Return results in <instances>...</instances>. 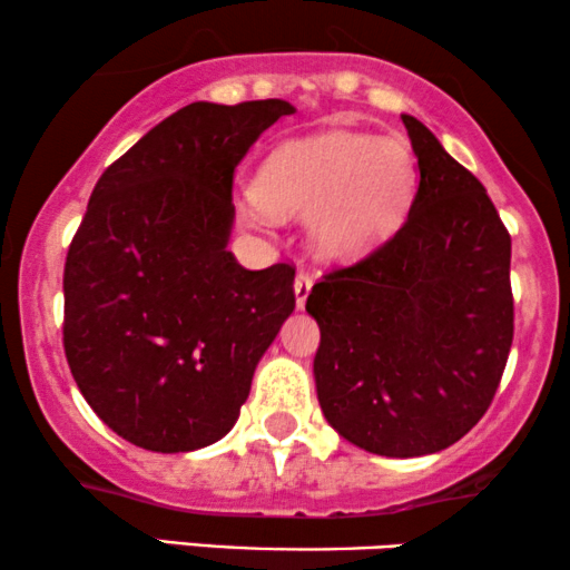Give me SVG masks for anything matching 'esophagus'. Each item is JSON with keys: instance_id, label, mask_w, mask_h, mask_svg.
Instances as JSON below:
<instances>
[{"instance_id": "esophagus-1", "label": "esophagus", "mask_w": 570, "mask_h": 570, "mask_svg": "<svg viewBox=\"0 0 570 570\" xmlns=\"http://www.w3.org/2000/svg\"><path fill=\"white\" fill-rule=\"evenodd\" d=\"M309 291H312V277L306 272H298L296 274V283H293V293H296V306H298V309H304L306 298H309Z\"/></svg>"}]
</instances>
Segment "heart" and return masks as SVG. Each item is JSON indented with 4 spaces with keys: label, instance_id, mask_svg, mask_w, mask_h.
Here are the masks:
<instances>
[{
    "label": "heart",
    "instance_id": "heart-1",
    "mask_svg": "<svg viewBox=\"0 0 570 570\" xmlns=\"http://www.w3.org/2000/svg\"><path fill=\"white\" fill-rule=\"evenodd\" d=\"M416 163L403 140L323 130L274 146L253 178L250 218L306 213V237L331 261L365 256L403 224Z\"/></svg>",
    "mask_w": 570,
    "mask_h": 570
}]
</instances>
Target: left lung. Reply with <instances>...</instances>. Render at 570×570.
<instances>
[{
  "mask_svg": "<svg viewBox=\"0 0 570 570\" xmlns=\"http://www.w3.org/2000/svg\"><path fill=\"white\" fill-rule=\"evenodd\" d=\"M403 125L419 159L405 224L306 298L327 424L390 459L443 451L483 419L514 331L510 232L430 127L411 114Z\"/></svg>",
  "mask_w": 570,
  "mask_h": 570,
  "instance_id": "obj_1",
  "label": "left lung"
}]
</instances>
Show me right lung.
Wrapping results in <instances>:
<instances>
[{"label":"right lung","mask_w":570,"mask_h":570,"mask_svg":"<svg viewBox=\"0 0 570 570\" xmlns=\"http://www.w3.org/2000/svg\"><path fill=\"white\" fill-rule=\"evenodd\" d=\"M287 100H197L104 170L63 269V350L87 405L157 453L232 430L258 360L296 309L291 264L229 250L234 167Z\"/></svg>","instance_id":"add662e5"}]
</instances>
